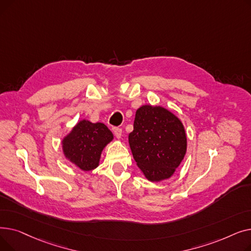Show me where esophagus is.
<instances>
[{"label":"esophagus","instance_id":"obj_1","mask_svg":"<svg viewBox=\"0 0 251 251\" xmlns=\"http://www.w3.org/2000/svg\"><path fill=\"white\" fill-rule=\"evenodd\" d=\"M112 130H113V132H114V134L117 138H121V136H122V129L121 128L114 127Z\"/></svg>","mask_w":251,"mask_h":251}]
</instances>
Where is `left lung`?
<instances>
[{"label": "left lung", "instance_id": "obj_1", "mask_svg": "<svg viewBox=\"0 0 251 251\" xmlns=\"http://www.w3.org/2000/svg\"><path fill=\"white\" fill-rule=\"evenodd\" d=\"M129 144L150 181L170 178L186 152V134L179 119L162 107L142 105L135 114Z\"/></svg>", "mask_w": 251, "mask_h": 251}]
</instances>
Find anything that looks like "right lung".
<instances>
[{
    "instance_id": "obj_1",
    "label": "right lung",
    "mask_w": 251,
    "mask_h": 251,
    "mask_svg": "<svg viewBox=\"0 0 251 251\" xmlns=\"http://www.w3.org/2000/svg\"><path fill=\"white\" fill-rule=\"evenodd\" d=\"M112 139L113 134L104 124L82 120L64 138L63 151L78 168L90 171L99 166L100 153Z\"/></svg>"
}]
</instances>
